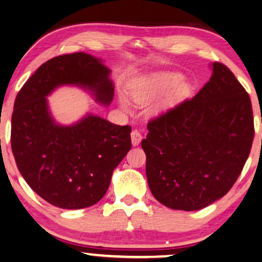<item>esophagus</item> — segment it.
Segmentation results:
<instances>
[{
    "label": "esophagus",
    "instance_id": "esophagus-1",
    "mask_svg": "<svg viewBox=\"0 0 262 262\" xmlns=\"http://www.w3.org/2000/svg\"><path fill=\"white\" fill-rule=\"evenodd\" d=\"M130 136H132V143H133V146H138V144H139L140 142H141L142 135H141V133H140L138 129L133 130Z\"/></svg>",
    "mask_w": 262,
    "mask_h": 262
}]
</instances>
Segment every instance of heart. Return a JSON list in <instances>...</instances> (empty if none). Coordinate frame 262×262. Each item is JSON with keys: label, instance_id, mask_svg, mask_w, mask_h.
<instances>
[{"label": "heart", "instance_id": "heart-1", "mask_svg": "<svg viewBox=\"0 0 262 262\" xmlns=\"http://www.w3.org/2000/svg\"><path fill=\"white\" fill-rule=\"evenodd\" d=\"M189 92V84L180 76L170 72H159L150 74L133 84L129 89V99L140 106L149 103L163 92L151 108V113L165 112L173 107ZM121 106L124 111H129V106L124 100H121Z\"/></svg>", "mask_w": 262, "mask_h": 262}]
</instances>
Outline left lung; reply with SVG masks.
<instances>
[{"mask_svg":"<svg viewBox=\"0 0 262 262\" xmlns=\"http://www.w3.org/2000/svg\"><path fill=\"white\" fill-rule=\"evenodd\" d=\"M209 81L148 123L141 146L151 194L171 209L199 210L229 192L254 139L248 93L225 64Z\"/></svg>","mask_w":262,"mask_h":262,"instance_id":"8db88e82","label":"left lung"}]
</instances>
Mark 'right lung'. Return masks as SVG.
Returning a JSON list of instances; mask_svg holds the SVG:
<instances>
[{
  "label": "right lung",
  "instance_id": "right-lung-1",
  "mask_svg": "<svg viewBox=\"0 0 262 262\" xmlns=\"http://www.w3.org/2000/svg\"><path fill=\"white\" fill-rule=\"evenodd\" d=\"M109 74L101 58L89 54L60 55L42 64L15 100L10 141L17 168L35 193L60 208H85L103 198L130 150L132 128L92 114L61 126L47 96L60 85H79L108 106L114 96Z\"/></svg>",
  "mask_w": 262,
  "mask_h": 262
}]
</instances>
